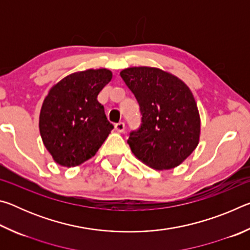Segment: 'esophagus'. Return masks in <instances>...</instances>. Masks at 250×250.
Returning a JSON list of instances; mask_svg holds the SVG:
<instances>
[{"label":"esophagus","mask_w":250,"mask_h":250,"mask_svg":"<svg viewBox=\"0 0 250 250\" xmlns=\"http://www.w3.org/2000/svg\"><path fill=\"white\" fill-rule=\"evenodd\" d=\"M115 129H116V131H118V132H124L125 129V122H118V124L115 125Z\"/></svg>","instance_id":"1"}]
</instances>
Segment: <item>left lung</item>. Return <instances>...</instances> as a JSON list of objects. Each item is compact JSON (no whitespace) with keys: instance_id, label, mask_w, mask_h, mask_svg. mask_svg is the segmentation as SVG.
I'll return each mask as SVG.
<instances>
[{"instance_id":"obj_1","label":"left lung","mask_w":250,"mask_h":250,"mask_svg":"<svg viewBox=\"0 0 250 250\" xmlns=\"http://www.w3.org/2000/svg\"><path fill=\"white\" fill-rule=\"evenodd\" d=\"M120 76L142 115L141 126L128 140L132 153L159 171L180 166L200 141V113L191 89L176 76L155 67H130Z\"/></svg>"}]
</instances>
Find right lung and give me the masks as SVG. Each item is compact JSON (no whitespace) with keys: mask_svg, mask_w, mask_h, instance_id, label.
Wrapping results in <instances>:
<instances>
[{"mask_svg":"<svg viewBox=\"0 0 250 250\" xmlns=\"http://www.w3.org/2000/svg\"><path fill=\"white\" fill-rule=\"evenodd\" d=\"M112 78L105 68L70 74L50 88L40 113V132L55 162L74 167L92 158L113 129L99 92Z\"/></svg>","mask_w":250,"mask_h":250,"instance_id":"obj_1","label":"right lung"}]
</instances>
